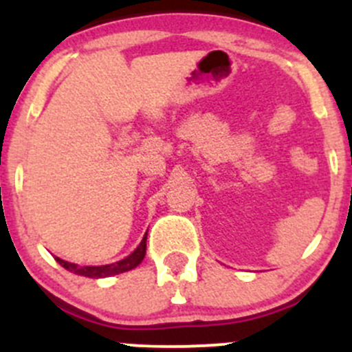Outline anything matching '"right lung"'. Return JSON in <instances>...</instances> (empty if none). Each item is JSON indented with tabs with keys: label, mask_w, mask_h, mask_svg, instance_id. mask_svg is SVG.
Wrapping results in <instances>:
<instances>
[{
	"label": "right lung",
	"mask_w": 352,
	"mask_h": 352,
	"mask_svg": "<svg viewBox=\"0 0 352 352\" xmlns=\"http://www.w3.org/2000/svg\"><path fill=\"white\" fill-rule=\"evenodd\" d=\"M146 235H144V239L141 240V243L138 245V248L133 252V254L127 255V257L122 258V261L116 262V264L78 265V264H71V262L63 261V258H59V257H56V261H58L63 267L67 269V271L74 272V274L85 276V278L97 279V278H107V276H113V274H120V272L131 271V269H134L136 265L141 264V261L144 258V254H146Z\"/></svg>",
	"instance_id": "add662e5"
}]
</instances>
